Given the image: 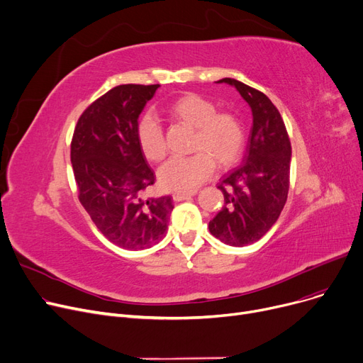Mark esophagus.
<instances>
[{"instance_id":"obj_1","label":"esophagus","mask_w":363,"mask_h":363,"mask_svg":"<svg viewBox=\"0 0 363 363\" xmlns=\"http://www.w3.org/2000/svg\"><path fill=\"white\" fill-rule=\"evenodd\" d=\"M196 194H197L196 191L194 192H174L172 199L175 201H184V200H188V199H191L192 196H196Z\"/></svg>"}]
</instances>
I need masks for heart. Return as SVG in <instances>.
<instances>
[{"label": "heart", "mask_w": 363, "mask_h": 363, "mask_svg": "<svg viewBox=\"0 0 363 363\" xmlns=\"http://www.w3.org/2000/svg\"><path fill=\"white\" fill-rule=\"evenodd\" d=\"M166 113L196 128L191 152L185 157H172L159 169L163 188L177 192H191L199 188L213 172L214 163L229 167L242 156L245 131L239 118L229 112H217V106L200 94H184L166 106ZM137 143L149 160L159 162L166 155L164 134L157 118L150 113L138 119Z\"/></svg>", "instance_id": "obj_1"}]
</instances>
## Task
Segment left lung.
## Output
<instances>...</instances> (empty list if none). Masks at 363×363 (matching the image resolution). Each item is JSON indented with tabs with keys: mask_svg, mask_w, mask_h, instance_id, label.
Wrapping results in <instances>:
<instances>
[{
	"mask_svg": "<svg viewBox=\"0 0 363 363\" xmlns=\"http://www.w3.org/2000/svg\"><path fill=\"white\" fill-rule=\"evenodd\" d=\"M216 83L230 84L242 96L252 112V128L242 164L217 186L225 206L208 230L226 245L245 247L273 228L286 204L292 147L283 118L267 96L235 79Z\"/></svg>",
	"mask_w": 363,
	"mask_h": 363,
	"instance_id": "obj_1",
	"label": "left lung"
}]
</instances>
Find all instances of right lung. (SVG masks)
<instances>
[{"instance_id":"obj_1","label":"right lung","mask_w":363,"mask_h":363,"mask_svg":"<svg viewBox=\"0 0 363 363\" xmlns=\"http://www.w3.org/2000/svg\"><path fill=\"white\" fill-rule=\"evenodd\" d=\"M159 84H121L79 118L71 163L79 200L101 233L119 248L146 250L163 239L172 197H144L155 172L137 143L141 111Z\"/></svg>"}]
</instances>
